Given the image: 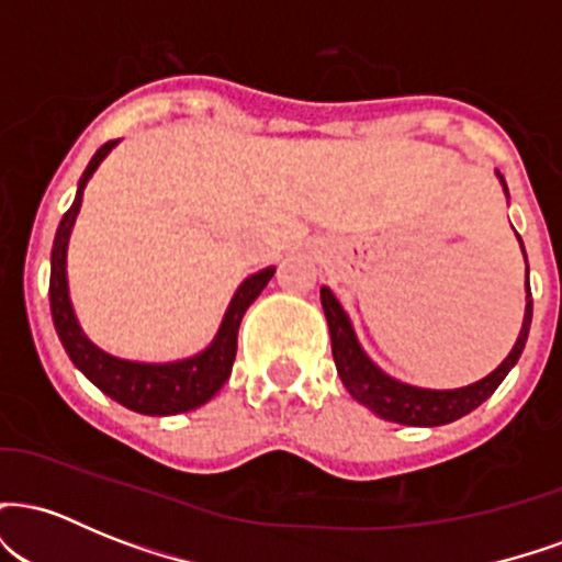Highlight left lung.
<instances>
[{"label":"left lung","mask_w":562,"mask_h":562,"mask_svg":"<svg viewBox=\"0 0 562 562\" xmlns=\"http://www.w3.org/2000/svg\"><path fill=\"white\" fill-rule=\"evenodd\" d=\"M121 139L108 142L94 153L89 166L83 169L76 198L60 218L55 232L53 256H49V308H53V322L57 338L63 348L89 383H94L113 402L124 404L126 409L139 412V415L169 417L179 412H190L214 398L218 389L227 383L232 362L237 351V327L248 308V303L259 295V282L263 272L250 274L237 285L227 303L218 330L211 344L190 357L171 359V362H139V359H124L108 353L83 333L79 317H76L74 301H70L68 288V245L74 235L76 218H79L83 190L89 179L100 169V164L119 147Z\"/></svg>","instance_id":"left-lung-1"}]
</instances>
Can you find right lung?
<instances>
[{"label": "right lung", "mask_w": 562, "mask_h": 562, "mask_svg": "<svg viewBox=\"0 0 562 562\" xmlns=\"http://www.w3.org/2000/svg\"><path fill=\"white\" fill-rule=\"evenodd\" d=\"M502 190L509 198L505 179H502ZM520 243V237H518ZM524 248V243H520ZM526 256V250H524ZM325 306L327 325H330V338H333V357L338 364V375L344 380L357 402L370 406L375 415L383 420L412 425V428H434V425H447L460 420V417L470 415L475 406L486 402L492 393L499 389L502 380L507 378V372L513 370L515 362L524 353V346L528 340V327H531V314H533V301H531V282H528V269H526V314H524V327H520L518 340H515L513 351L507 353L505 362L496 367L494 372H488L486 378L479 383L465 385V389L454 391H434V389H417V385H406L385 375L380 367L367 357V351L359 344L357 333H353L351 319L340 306V301L333 299L322 301Z\"/></svg>", "instance_id": "add662e5"}]
</instances>
